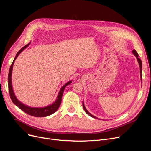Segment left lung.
I'll list each match as a JSON object with an SVG mask.
<instances>
[{
	"label": "left lung",
	"instance_id": "left-lung-1",
	"mask_svg": "<svg viewBox=\"0 0 151 151\" xmlns=\"http://www.w3.org/2000/svg\"><path fill=\"white\" fill-rule=\"evenodd\" d=\"M132 53H133V55H134V56L136 57L137 60V61H138V62H139V66H140V78H141V81H142V61H141L140 59H139V55H138V53H137V52H136V50H135V49L132 50ZM83 109H84V110H85V112H86V113L89 116H90L91 117H92V118H95V119H98V118H96V117H95V116H94L93 115H92V114H91V113H90L87 110V109H86V107H85V104H84V103H83Z\"/></svg>",
	"mask_w": 151,
	"mask_h": 151
}]
</instances>
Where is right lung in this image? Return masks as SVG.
Instances as JSON below:
<instances>
[{
  "label": "right lung",
  "mask_w": 151,
  "mask_h": 151,
  "mask_svg": "<svg viewBox=\"0 0 151 151\" xmlns=\"http://www.w3.org/2000/svg\"><path fill=\"white\" fill-rule=\"evenodd\" d=\"M29 44H30V43L26 45L25 46H24L22 48H21L19 50L18 53L16 54V56L10 66V69L9 71V74H8V88H9V95H10L11 99L12 100V101L13 102V103L15 106H17L19 109H20L22 111L25 112L26 113H27L29 115H31L32 116H35V117H46V116H50V115L53 114L58 109V108L59 107V106L61 104V102H62V95H63L64 89L66 88V86L71 84V83H72V80H70L68 82H67L66 84H65L61 88V89H60V91L59 92V93L58 95L56 101L52 104H50V105L44 107H31L27 106L24 104L23 103H22V102H20L15 96L14 91H13L12 85V80H11L12 79L11 78L12 72L13 65H14L15 60L18 57V56L23 51V50L26 47H27L29 46Z\"/></svg>",
  "instance_id": "1"
}]
</instances>
